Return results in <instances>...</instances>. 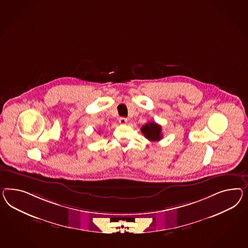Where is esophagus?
Wrapping results in <instances>:
<instances>
[{"instance_id": "obj_1", "label": "esophagus", "mask_w": 248, "mask_h": 248, "mask_svg": "<svg viewBox=\"0 0 248 248\" xmlns=\"http://www.w3.org/2000/svg\"><path fill=\"white\" fill-rule=\"evenodd\" d=\"M128 119L127 118H125V117H120L119 118V123H120L121 124H127Z\"/></svg>"}]
</instances>
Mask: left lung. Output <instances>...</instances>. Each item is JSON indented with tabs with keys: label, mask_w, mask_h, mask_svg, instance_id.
Returning <instances> with one entry per match:
<instances>
[{
	"label": "left lung",
	"mask_w": 248,
	"mask_h": 248,
	"mask_svg": "<svg viewBox=\"0 0 248 248\" xmlns=\"http://www.w3.org/2000/svg\"><path fill=\"white\" fill-rule=\"evenodd\" d=\"M141 131L144 134V137L147 138L149 141H158L162 138L161 126L154 122H150L142 125Z\"/></svg>",
	"instance_id": "8db88e82"
}]
</instances>
